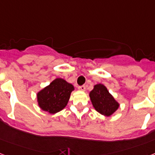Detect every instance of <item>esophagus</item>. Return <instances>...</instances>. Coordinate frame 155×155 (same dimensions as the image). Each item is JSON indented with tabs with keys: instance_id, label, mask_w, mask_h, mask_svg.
Masks as SVG:
<instances>
[{
	"instance_id": "obj_1",
	"label": "esophagus",
	"mask_w": 155,
	"mask_h": 155,
	"mask_svg": "<svg viewBox=\"0 0 155 155\" xmlns=\"http://www.w3.org/2000/svg\"><path fill=\"white\" fill-rule=\"evenodd\" d=\"M78 89L81 90V91H85V85H81V86H78Z\"/></svg>"
}]
</instances>
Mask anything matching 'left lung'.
<instances>
[{
    "instance_id": "left-lung-1",
    "label": "left lung",
    "mask_w": 155,
    "mask_h": 155,
    "mask_svg": "<svg viewBox=\"0 0 155 155\" xmlns=\"http://www.w3.org/2000/svg\"><path fill=\"white\" fill-rule=\"evenodd\" d=\"M89 97L94 108L105 116L113 114L120 106L107 88L102 84L94 85L93 89L89 93Z\"/></svg>"
}]
</instances>
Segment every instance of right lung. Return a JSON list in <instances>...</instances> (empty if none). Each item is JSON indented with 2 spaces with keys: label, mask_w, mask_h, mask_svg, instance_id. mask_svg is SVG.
<instances>
[{
  "label": "right lung",
  "mask_w": 155,
  "mask_h": 155,
  "mask_svg": "<svg viewBox=\"0 0 155 155\" xmlns=\"http://www.w3.org/2000/svg\"><path fill=\"white\" fill-rule=\"evenodd\" d=\"M74 85L62 78H56L37 93L39 108L51 114L60 112L66 106Z\"/></svg>",
  "instance_id": "add662e5"
}]
</instances>
